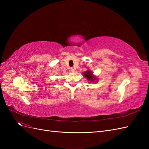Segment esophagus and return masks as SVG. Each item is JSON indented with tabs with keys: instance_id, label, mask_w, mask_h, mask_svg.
Returning <instances> with one entry per match:
<instances>
[{
	"instance_id": "1",
	"label": "esophagus",
	"mask_w": 149,
	"mask_h": 149,
	"mask_svg": "<svg viewBox=\"0 0 149 149\" xmlns=\"http://www.w3.org/2000/svg\"><path fill=\"white\" fill-rule=\"evenodd\" d=\"M70 70H71V72H73V73H74V72L75 71V69L74 68H71Z\"/></svg>"
}]
</instances>
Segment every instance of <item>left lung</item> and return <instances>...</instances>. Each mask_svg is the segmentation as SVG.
I'll use <instances>...</instances> for the list:
<instances>
[{"label":"left lung","instance_id":"left-lung-1","mask_svg":"<svg viewBox=\"0 0 149 149\" xmlns=\"http://www.w3.org/2000/svg\"><path fill=\"white\" fill-rule=\"evenodd\" d=\"M84 76L88 79V81H93V82L94 81V80H95V79H96V78H94L93 76L91 71H87L84 72Z\"/></svg>","mask_w":149,"mask_h":149}]
</instances>
